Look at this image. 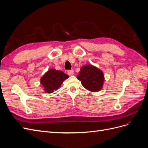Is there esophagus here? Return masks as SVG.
<instances>
[{"label": "esophagus", "instance_id": "1", "mask_svg": "<svg viewBox=\"0 0 148 148\" xmlns=\"http://www.w3.org/2000/svg\"><path fill=\"white\" fill-rule=\"evenodd\" d=\"M67 73H68V75H69V76H71V75H73V73H74V71H73V70H69L68 71H67Z\"/></svg>", "mask_w": 148, "mask_h": 148}]
</instances>
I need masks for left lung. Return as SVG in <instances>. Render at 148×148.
I'll return each instance as SVG.
<instances>
[{"instance_id": "8db88e82", "label": "left lung", "mask_w": 148, "mask_h": 148, "mask_svg": "<svg viewBox=\"0 0 148 148\" xmlns=\"http://www.w3.org/2000/svg\"><path fill=\"white\" fill-rule=\"evenodd\" d=\"M77 77L84 88L89 91L98 92L103 88L104 83V73L92 65L86 64L82 66Z\"/></svg>"}]
</instances>
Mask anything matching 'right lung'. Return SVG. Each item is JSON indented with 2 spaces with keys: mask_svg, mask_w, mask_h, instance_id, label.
Instances as JSON below:
<instances>
[{
  "mask_svg": "<svg viewBox=\"0 0 148 148\" xmlns=\"http://www.w3.org/2000/svg\"><path fill=\"white\" fill-rule=\"evenodd\" d=\"M69 76L60 70L51 69L44 74L40 79V83L46 93H52L59 89L64 80Z\"/></svg>",
  "mask_w": 148,
  "mask_h": 148,
  "instance_id": "right-lung-1",
  "label": "right lung"
}]
</instances>
